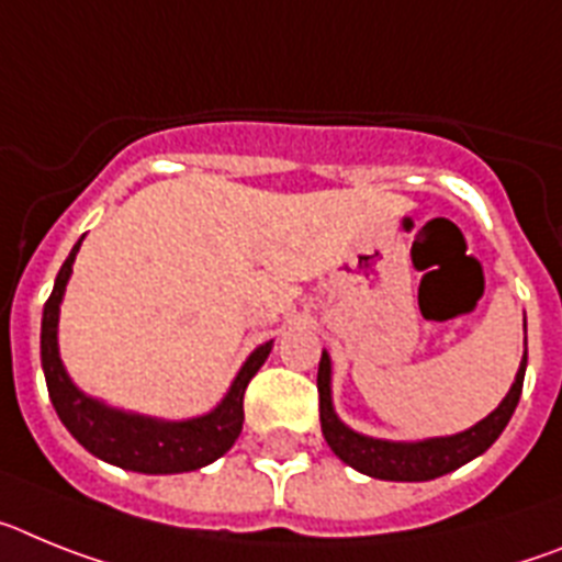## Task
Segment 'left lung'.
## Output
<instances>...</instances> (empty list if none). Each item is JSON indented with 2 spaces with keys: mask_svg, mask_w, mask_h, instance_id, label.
Returning a JSON list of instances; mask_svg holds the SVG:
<instances>
[{
  "mask_svg": "<svg viewBox=\"0 0 562 562\" xmlns=\"http://www.w3.org/2000/svg\"><path fill=\"white\" fill-rule=\"evenodd\" d=\"M524 373H526V353L517 379L512 384L509 396L501 402L495 413L477 422L475 427L467 432H458L450 438H429V441L416 443H396V441H379V438H368L353 432L350 427L336 418L334 407H330V359L328 353H322L319 373H316V390H319V422L322 436L328 441L330 450L350 463L353 470L364 472L370 477H382V481H432L447 472L458 470L467 461L486 452L497 436L504 432L509 424L512 413H515L517 402H520V390H524Z\"/></svg>",
  "mask_w": 562,
  "mask_h": 562,
  "instance_id": "8db88e82",
  "label": "left lung"
}]
</instances>
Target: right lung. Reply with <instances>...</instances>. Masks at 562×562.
<instances>
[{"mask_svg": "<svg viewBox=\"0 0 562 562\" xmlns=\"http://www.w3.org/2000/svg\"><path fill=\"white\" fill-rule=\"evenodd\" d=\"M81 240L72 246L65 266L58 268L56 285H53V294L47 296L45 316H42V368H45L47 393H50V402L61 424L70 429V436L85 450L99 456L101 461L115 463L121 470L146 472V475L192 472L226 456L240 436L243 418H246L243 416L246 387L271 353V341L248 356L228 396L209 416L192 418V422H153V418L130 416V413H119V409L92 402L81 390L72 387L61 368L56 345L58 302H61L65 285L70 280L72 260H76Z\"/></svg>", "mask_w": 562, "mask_h": 562, "instance_id": "add662e5", "label": "right lung"}]
</instances>
